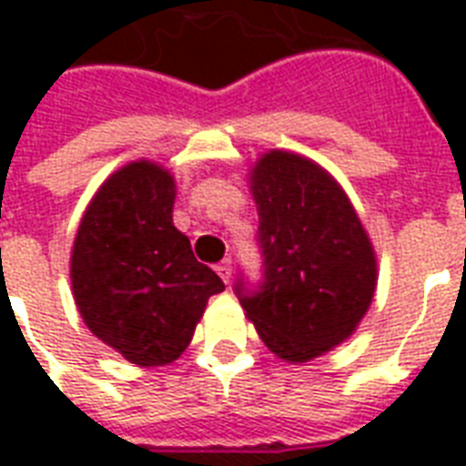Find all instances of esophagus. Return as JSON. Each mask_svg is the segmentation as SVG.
Here are the masks:
<instances>
[{
	"instance_id": "34e87169",
	"label": "esophagus",
	"mask_w": 466,
	"mask_h": 466,
	"mask_svg": "<svg viewBox=\"0 0 466 466\" xmlns=\"http://www.w3.org/2000/svg\"><path fill=\"white\" fill-rule=\"evenodd\" d=\"M218 276L225 280V283H229V278H232V258H225L222 263H218Z\"/></svg>"
}]
</instances>
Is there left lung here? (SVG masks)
<instances>
[{
    "label": "left lung",
    "instance_id": "1",
    "mask_svg": "<svg viewBox=\"0 0 466 466\" xmlns=\"http://www.w3.org/2000/svg\"><path fill=\"white\" fill-rule=\"evenodd\" d=\"M266 280L244 314L270 353L299 365L348 340L377 290V254L350 198L321 164L268 149L248 167Z\"/></svg>",
    "mask_w": 466,
    "mask_h": 466
}]
</instances>
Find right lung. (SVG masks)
Wrapping results in <instances>:
<instances>
[{
	"label": "right lung",
	"mask_w": 466,
	"mask_h": 466,
	"mask_svg": "<svg viewBox=\"0 0 466 466\" xmlns=\"http://www.w3.org/2000/svg\"><path fill=\"white\" fill-rule=\"evenodd\" d=\"M176 178L152 159L106 178L76 227L69 283L84 324L137 368L188 348L208 299L225 290L174 227Z\"/></svg>",
	"instance_id": "1"
}]
</instances>
